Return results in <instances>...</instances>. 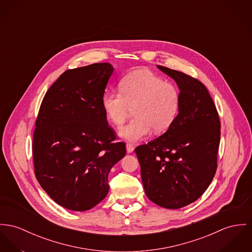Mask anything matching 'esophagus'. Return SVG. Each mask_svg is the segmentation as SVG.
<instances>
[{
  "label": "esophagus",
  "mask_w": 252,
  "mask_h": 252,
  "mask_svg": "<svg viewBox=\"0 0 252 252\" xmlns=\"http://www.w3.org/2000/svg\"><path fill=\"white\" fill-rule=\"evenodd\" d=\"M133 151H134V147H133V145H131V144L127 143V144H126V152H127L128 154H131Z\"/></svg>",
  "instance_id": "34e87169"
}]
</instances>
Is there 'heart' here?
I'll return each instance as SVG.
<instances>
[{"label": "heart", "mask_w": 252, "mask_h": 252, "mask_svg": "<svg viewBox=\"0 0 252 252\" xmlns=\"http://www.w3.org/2000/svg\"><path fill=\"white\" fill-rule=\"evenodd\" d=\"M120 93L105 92L101 106L106 118L120 126L129 115L134 118L119 130L122 138L136 142L153 129L162 133L174 124L179 112L180 96L177 88L150 70H136L121 79Z\"/></svg>", "instance_id": "1"}]
</instances>
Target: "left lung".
<instances>
[{
    "label": "left lung",
    "mask_w": 252,
    "mask_h": 252,
    "mask_svg": "<svg viewBox=\"0 0 252 252\" xmlns=\"http://www.w3.org/2000/svg\"><path fill=\"white\" fill-rule=\"evenodd\" d=\"M174 78L179 112L161 136L135 149L145 193L155 204L178 209L195 201L217 171L220 122L207 88L198 79L157 65Z\"/></svg>",
    "instance_id": "1"
}]
</instances>
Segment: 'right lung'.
<instances>
[{"label": "right lung", "mask_w": 252, "mask_h": 252, "mask_svg": "<svg viewBox=\"0 0 252 252\" xmlns=\"http://www.w3.org/2000/svg\"><path fill=\"white\" fill-rule=\"evenodd\" d=\"M113 71L109 63L67 70L40 105L34 173L43 190L69 210L86 211L100 202L109 190L111 168L126 155L101 106Z\"/></svg>", "instance_id": "obj_1"}]
</instances>
